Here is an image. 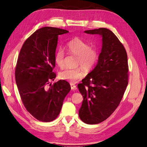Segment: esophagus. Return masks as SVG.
Here are the masks:
<instances>
[{"instance_id": "1", "label": "esophagus", "mask_w": 147, "mask_h": 147, "mask_svg": "<svg viewBox=\"0 0 147 147\" xmlns=\"http://www.w3.org/2000/svg\"><path fill=\"white\" fill-rule=\"evenodd\" d=\"M70 85H71V89H72V90H76V89H77V87H76V86L75 84H74V83L71 82V83H70Z\"/></svg>"}]
</instances>
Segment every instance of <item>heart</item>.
<instances>
[{"mask_svg": "<svg viewBox=\"0 0 147 147\" xmlns=\"http://www.w3.org/2000/svg\"><path fill=\"white\" fill-rule=\"evenodd\" d=\"M67 49L72 54L78 56L76 65L83 67L85 70L90 71L94 69L99 59V52L96 48L90 47V44L78 37H75L67 44ZM65 53L62 49H59L55 55L56 65L60 68L63 67V58ZM85 75V71L82 67L73 69H65L60 72V79L72 82H76L82 79Z\"/></svg>", "mask_w": 147, "mask_h": 147, "instance_id": "obj_1", "label": "heart"}]
</instances>
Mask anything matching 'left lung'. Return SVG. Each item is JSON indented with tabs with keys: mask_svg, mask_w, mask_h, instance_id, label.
I'll return each mask as SVG.
<instances>
[{
	"mask_svg": "<svg viewBox=\"0 0 147 147\" xmlns=\"http://www.w3.org/2000/svg\"><path fill=\"white\" fill-rule=\"evenodd\" d=\"M84 32L102 37L96 66L78 85L84 98L80 118L94 125L107 119L118 107L128 85L129 66L126 50L111 30L99 28Z\"/></svg>",
	"mask_w": 147,
	"mask_h": 147,
	"instance_id": "8db88e82",
	"label": "left lung"
}]
</instances>
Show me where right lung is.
Masks as SVG:
<instances>
[{
	"instance_id": "1",
	"label": "right lung",
	"mask_w": 147,
	"mask_h": 147,
	"mask_svg": "<svg viewBox=\"0 0 147 147\" xmlns=\"http://www.w3.org/2000/svg\"><path fill=\"white\" fill-rule=\"evenodd\" d=\"M65 29L44 27L36 30L21 48L15 68V80L24 105L34 118L49 122L57 118L70 84L59 80L54 84L55 55L58 36Z\"/></svg>"
}]
</instances>
